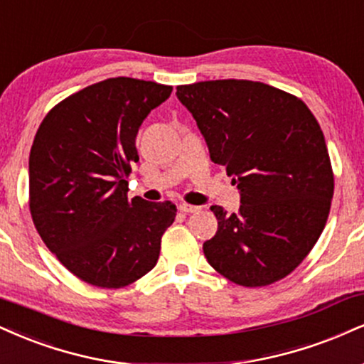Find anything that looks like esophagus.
Instances as JSON below:
<instances>
[{
	"instance_id": "34e87169",
	"label": "esophagus",
	"mask_w": 364,
	"mask_h": 364,
	"mask_svg": "<svg viewBox=\"0 0 364 364\" xmlns=\"http://www.w3.org/2000/svg\"><path fill=\"white\" fill-rule=\"evenodd\" d=\"M179 210H181L183 213H195L198 212L200 207H195V205H190V203H181L179 205Z\"/></svg>"
}]
</instances>
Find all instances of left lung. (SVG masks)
<instances>
[{
	"label": "left lung",
	"mask_w": 364,
	"mask_h": 364,
	"mask_svg": "<svg viewBox=\"0 0 364 364\" xmlns=\"http://www.w3.org/2000/svg\"><path fill=\"white\" fill-rule=\"evenodd\" d=\"M176 96L242 196L237 213L210 208L218 220L203 244L210 266L247 288L288 277L321 237L334 195L317 118L300 98L257 81H201Z\"/></svg>",
	"instance_id": "1"
}]
</instances>
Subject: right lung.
Wrapping results in <instances>:
<instances>
[{
  "mask_svg": "<svg viewBox=\"0 0 364 364\" xmlns=\"http://www.w3.org/2000/svg\"><path fill=\"white\" fill-rule=\"evenodd\" d=\"M171 91L110 77L57 103L35 134L28 159L35 229L74 277L93 287L124 288L147 274L176 217L171 201L127 198L139 127Z\"/></svg>",
  "mask_w": 364,
  "mask_h": 364,
  "instance_id": "1",
  "label": "right lung"
}]
</instances>
